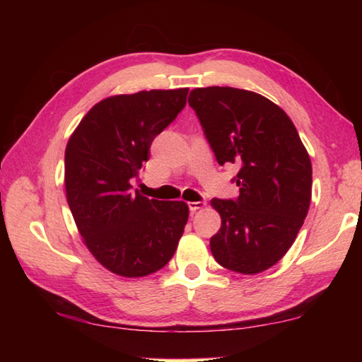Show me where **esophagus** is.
Listing matches in <instances>:
<instances>
[{
  "instance_id": "esophagus-1",
  "label": "esophagus",
  "mask_w": 362,
  "mask_h": 362,
  "mask_svg": "<svg viewBox=\"0 0 362 362\" xmlns=\"http://www.w3.org/2000/svg\"><path fill=\"white\" fill-rule=\"evenodd\" d=\"M204 206H206L204 201H192V203H188V209H189V212L194 214L196 211L203 209Z\"/></svg>"
}]
</instances>
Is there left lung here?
Here are the masks:
<instances>
[{
  "label": "left lung",
  "instance_id": "8db88e82",
  "mask_svg": "<svg viewBox=\"0 0 362 362\" xmlns=\"http://www.w3.org/2000/svg\"><path fill=\"white\" fill-rule=\"evenodd\" d=\"M220 166L236 164L235 199L214 198L222 226L211 238L214 259L255 274L283 259L311 201V161L298 132L272 100L236 88L193 89L188 97Z\"/></svg>",
  "mask_w": 362,
  "mask_h": 362
}]
</instances>
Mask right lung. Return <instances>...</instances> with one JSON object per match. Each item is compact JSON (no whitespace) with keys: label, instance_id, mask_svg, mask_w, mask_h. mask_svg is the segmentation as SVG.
Returning <instances> with one entry per match:
<instances>
[{"label":"right lung","instance_id":"1","mask_svg":"<svg viewBox=\"0 0 362 362\" xmlns=\"http://www.w3.org/2000/svg\"><path fill=\"white\" fill-rule=\"evenodd\" d=\"M187 94L185 88L108 97L89 110L66 144V201L79 235L97 262L119 276L161 269L187 225L183 201L148 199L131 185Z\"/></svg>","mask_w":362,"mask_h":362}]
</instances>
